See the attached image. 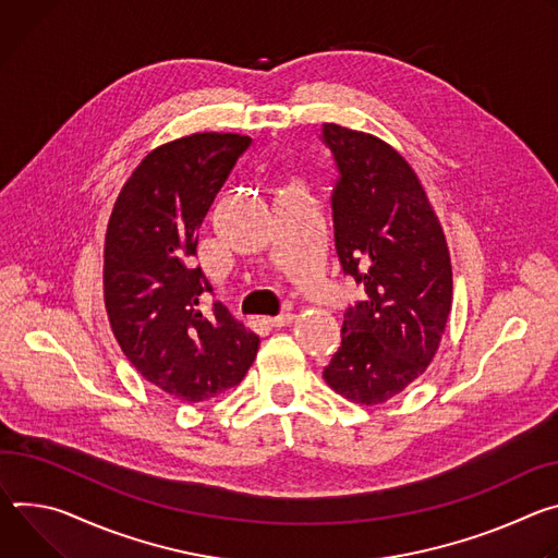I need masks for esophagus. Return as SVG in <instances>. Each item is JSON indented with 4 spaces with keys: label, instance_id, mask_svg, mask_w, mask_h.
I'll use <instances>...</instances> for the list:
<instances>
[{
    "label": "esophagus",
    "instance_id": "obj_1",
    "mask_svg": "<svg viewBox=\"0 0 558 558\" xmlns=\"http://www.w3.org/2000/svg\"><path fill=\"white\" fill-rule=\"evenodd\" d=\"M292 319H294V315L288 311V313H281L277 317H266V324L272 326V328H283V326L292 324Z\"/></svg>",
    "mask_w": 558,
    "mask_h": 558
}]
</instances>
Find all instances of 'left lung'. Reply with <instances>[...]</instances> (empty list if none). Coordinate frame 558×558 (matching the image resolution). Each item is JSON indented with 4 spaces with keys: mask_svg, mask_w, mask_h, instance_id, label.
Here are the masks:
<instances>
[{
    "mask_svg": "<svg viewBox=\"0 0 558 558\" xmlns=\"http://www.w3.org/2000/svg\"><path fill=\"white\" fill-rule=\"evenodd\" d=\"M337 163L335 245L363 301L343 315L341 348L324 379L341 397L377 405L425 373L452 307V264L439 217L412 166L375 135L324 123Z\"/></svg>",
    "mask_w": 558,
    "mask_h": 558,
    "instance_id": "left-lung-1",
    "label": "left lung"
}]
</instances>
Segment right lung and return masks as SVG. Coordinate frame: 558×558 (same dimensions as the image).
<instances>
[{
    "label": "right lung",
    "instance_id": "add662e5",
    "mask_svg": "<svg viewBox=\"0 0 558 558\" xmlns=\"http://www.w3.org/2000/svg\"><path fill=\"white\" fill-rule=\"evenodd\" d=\"M253 144L234 133H195L148 153L110 213L104 301L121 352L166 395L199 403L234 388L253 365L259 337L193 268L199 226L236 159Z\"/></svg>",
    "mask_w": 558,
    "mask_h": 558
}]
</instances>
